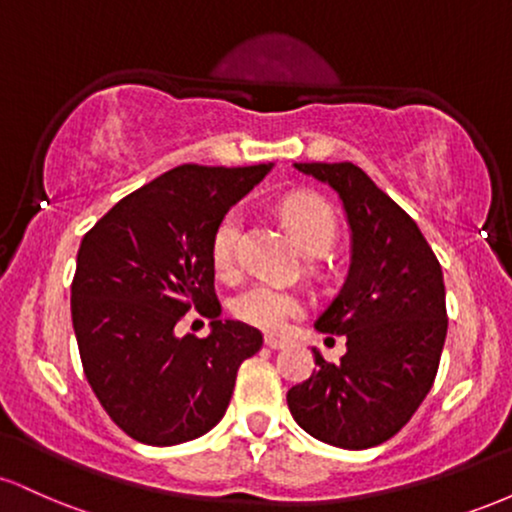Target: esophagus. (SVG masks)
<instances>
[{
    "label": "esophagus",
    "mask_w": 512,
    "mask_h": 512,
    "mask_svg": "<svg viewBox=\"0 0 512 512\" xmlns=\"http://www.w3.org/2000/svg\"><path fill=\"white\" fill-rule=\"evenodd\" d=\"M264 344L269 346V349H284L286 346V339H279V337H274V334H267V337H264Z\"/></svg>",
    "instance_id": "34e87169"
}]
</instances>
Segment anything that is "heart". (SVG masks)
Returning a JSON list of instances; mask_svg holds the SVG:
<instances>
[{
  "label": "heart",
  "instance_id": "heart-1",
  "mask_svg": "<svg viewBox=\"0 0 512 512\" xmlns=\"http://www.w3.org/2000/svg\"><path fill=\"white\" fill-rule=\"evenodd\" d=\"M279 214L305 255H325L337 240V219L322 199L293 195L284 199ZM240 228H243V214L238 209H231L221 216L211 233V262H214L216 272L223 276L236 272ZM301 313L303 303L298 301V296L274 284H264V281L238 293L233 301V315L238 320L267 332H281Z\"/></svg>",
  "mask_w": 512,
  "mask_h": 512
}]
</instances>
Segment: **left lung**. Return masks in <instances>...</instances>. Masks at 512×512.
Instances as JSON below:
<instances>
[{
    "instance_id": "obj_1",
    "label": "left lung",
    "mask_w": 512,
    "mask_h": 512,
    "mask_svg": "<svg viewBox=\"0 0 512 512\" xmlns=\"http://www.w3.org/2000/svg\"><path fill=\"white\" fill-rule=\"evenodd\" d=\"M342 199L351 264L342 289L315 320L344 334L346 354L327 363L317 349L308 380L286 402L305 433L344 450L390 440L436 380L448 313L443 269L419 226L354 163H293Z\"/></svg>"
}]
</instances>
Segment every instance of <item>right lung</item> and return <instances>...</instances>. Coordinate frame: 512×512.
I'll return each mask as SVG.
<instances>
[{"instance_id": "1", "label": "right lung", "mask_w": 512, "mask_h": 512, "mask_svg": "<svg viewBox=\"0 0 512 512\" xmlns=\"http://www.w3.org/2000/svg\"><path fill=\"white\" fill-rule=\"evenodd\" d=\"M269 166H178L115 204L81 240L72 322L98 402L129 438L168 448L211 431L226 414L240 363L262 334L221 320L211 233ZM190 307L212 332L178 338Z\"/></svg>"}]
</instances>
